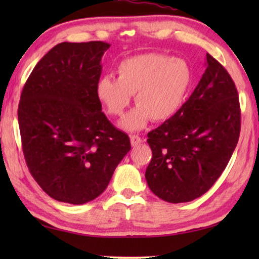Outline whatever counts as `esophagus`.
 Returning <instances> with one entry per match:
<instances>
[{
  "mask_svg": "<svg viewBox=\"0 0 259 259\" xmlns=\"http://www.w3.org/2000/svg\"><path fill=\"white\" fill-rule=\"evenodd\" d=\"M143 142V139L139 137L138 135H133V136H130V143H131V146H137V145H139L140 143Z\"/></svg>",
  "mask_w": 259,
  "mask_h": 259,
  "instance_id": "esophagus-1",
  "label": "esophagus"
}]
</instances>
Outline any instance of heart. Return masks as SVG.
<instances>
[{"mask_svg": "<svg viewBox=\"0 0 259 259\" xmlns=\"http://www.w3.org/2000/svg\"><path fill=\"white\" fill-rule=\"evenodd\" d=\"M193 72L185 60L160 55L144 54L122 60L117 78L105 75L97 83L96 94L106 112L121 116L135 95L137 108L126 115L121 125L138 130L151 119L169 120L182 107L191 89Z\"/></svg>", "mask_w": 259, "mask_h": 259, "instance_id": "heart-1", "label": "heart"}]
</instances>
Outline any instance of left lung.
Instances as JSON below:
<instances>
[{
	"instance_id": "left-lung-1",
	"label": "left lung",
	"mask_w": 259,
	"mask_h": 259,
	"mask_svg": "<svg viewBox=\"0 0 259 259\" xmlns=\"http://www.w3.org/2000/svg\"><path fill=\"white\" fill-rule=\"evenodd\" d=\"M207 68L187 102L147 134L148 187L170 203L204 194L224 171L238 144L241 111L229 72L207 54Z\"/></svg>"
}]
</instances>
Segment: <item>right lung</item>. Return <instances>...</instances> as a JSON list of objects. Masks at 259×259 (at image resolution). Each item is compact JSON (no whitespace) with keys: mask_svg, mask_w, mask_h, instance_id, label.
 I'll use <instances>...</instances> for the list:
<instances>
[{"mask_svg":"<svg viewBox=\"0 0 259 259\" xmlns=\"http://www.w3.org/2000/svg\"><path fill=\"white\" fill-rule=\"evenodd\" d=\"M109 47L102 41L59 43L36 64L21 91L26 164L42 190L60 202L83 204L99 196L131 148L96 94Z\"/></svg>","mask_w":259,"mask_h":259,"instance_id":"obj_1","label":"right lung"}]
</instances>
